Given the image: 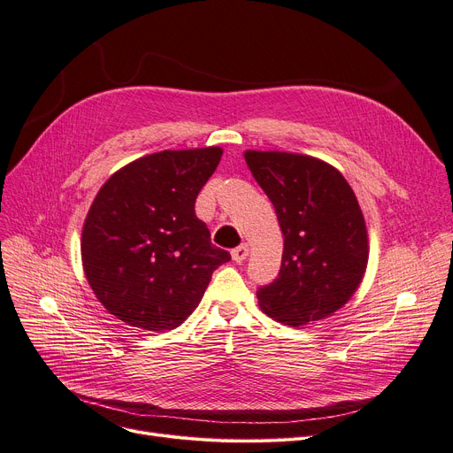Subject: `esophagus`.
Instances as JSON below:
<instances>
[{
    "label": "esophagus",
    "mask_w": 453,
    "mask_h": 453,
    "mask_svg": "<svg viewBox=\"0 0 453 453\" xmlns=\"http://www.w3.org/2000/svg\"><path fill=\"white\" fill-rule=\"evenodd\" d=\"M248 253H250L248 246H246V244H242V246L234 248V250L231 251V257H233V260H234L236 265H241V263H244V260L248 258Z\"/></svg>",
    "instance_id": "esophagus-1"
}]
</instances>
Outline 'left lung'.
Wrapping results in <instances>:
<instances>
[{"mask_svg":"<svg viewBox=\"0 0 453 453\" xmlns=\"http://www.w3.org/2000/svg\"><path fill=\"white\" fill-rule=\"evenodd\" d=\"M244 157L284 236L279 277L257 292L260 311L290 326L330 318L360 288L369 263L354 190L336 166L314 156L246 150Z\"/></svg>","mask_w":453,"mask_h":453,"instance_id":"left-lung-1","label":"left lung"}]
</instances>
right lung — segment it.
<instances>
[{
    "label": "right lung",
    "instance_id": "1",
    "mask_svg": "<svg viewBox=\"0 0 453 453\" xmlns=\"http://www.w3.org/2000/svg\"><path fill=\"white\" fill-rule=\"evenodd\" d=\"M220 147L161 150L113 173L82 226L89 287L106 311L141 330L180 326L212 272L231 258L211 244L195 202L217 171Z\"/></svg>",
    "mask_w": 453,
    "mask_h": 453
}]
</instances>
